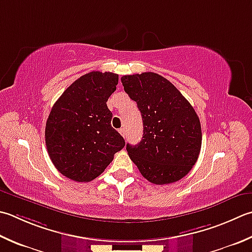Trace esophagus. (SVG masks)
I'll return each mask as SVG.
<instances>
[{
    "label": "esophagus",
    "mask_w": 252,
    "mask_h": 252,
    "mask_svg": "<svg viewBox=\"0 0 252 252\" xmlns=\"http://www.w3.org/2000/svg\"><path fill=\"white\" fill-rule=\"evenodd\" d=\"M119 133H120V134H121L123 137H126V127H121V129L119 130Z\"/></svg>",
    "instance_id": "34e87169"
}]
</instances>
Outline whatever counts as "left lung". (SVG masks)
Here are the masks:
<instances>
[{
    "instance_id": "8db88e82",
    "label": "left lung",
    "mask_w": 252,
    "mask_h": 252,
    "mask_svg": "<svg viewBox=\"0 0 252 252\" xmlns=\"http://www.w3.org/2000/svg\"><path fill=\"white\" fill-rule=\"evenodd\" d=\"M121 82L143 120L141 142L126 144L131 160L152 184L184 178L198 160L202 144L201 123L193 107L159 74L125 75Z\"/></svg>"
}]
</instances>
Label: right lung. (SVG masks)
Here are the masks:
<instances>
[{"label": "right lung", "mask_w": 252, "mask_h": 252, "mask_svg": "<svg viewBox=\"0 0 252 252\" xmlns=\"http://www.w3.org/2000/svg\"><path fill=\"white\" fill-rule=\"evenodd\" d=\"M119 75L93 71L72 83L54 103L46 123V145L53 165L66 178L87 182L102 174L125 139L111 126L107 100Z\"/></svg>", "instance_id": "obj_1"}]
</instances>
